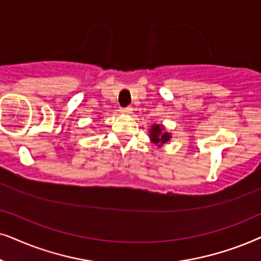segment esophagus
I'll use <instances>...</instances> for the list:
<instances>
[{
	"label": "esophagus",
	"instance_id": "esophagus-1",
	"mask_svg": "<svg viewBox=\"0 0 261 261\" xmlns=\"http://www.w3.org/2000/svg\"><path fill=\"white\" fill-rule=\"evenodd\" d=\"M119 111H120V113H123V114H130V113H133V107L127 106V107H124V109H120Z\"/></svg>",
	"mask_w": 261,
	"mask_h": 261
}]
</instances>
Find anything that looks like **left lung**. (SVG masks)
I'll list each match as a JSON object with an SVG mask.
<instances>
[{
    "mask_svg": "<svg viewBox=\"0 0 261 261\" xmlns=\"http://www.w3.org/2000/svg\"><path fill=\"white\" fill-rule=\"evenodd\" d=\"M149 138L152 144H156L158 147H162L167 142L171 141L172 135L166 130L165 125L162 124H152L149 128Z\"/></svg>",
    "mask_w": 261,
    "mask_h": 261,
    "instance_id": "8db88e82",
    "label": "left lung"
}]
</instances>
